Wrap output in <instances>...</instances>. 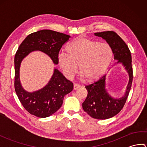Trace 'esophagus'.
Returning a JSON list of instances; mask_svg holds the SVG:
<instances>
[{
  "label": "esophagus",
  "instance_id": "obj_1",
  "mask_svg": "<svg viewBox=\"0 0 147 147\" xmlns=\"http://www.w3.org/2000/svg\"><path fill=\"white\" fill-rule=\"evenodd\" d=\"M74 90H77V89H78L80 87V85H78V84H76V83H74Z\"/></svg>",
  "mask_w": 147,
  "mask_h": 147
}]
</instances>
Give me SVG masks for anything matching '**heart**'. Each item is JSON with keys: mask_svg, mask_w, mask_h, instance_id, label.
Returning <instances> with one entry per match:
<instances>
[{"mask_svg": "<svg viewBox=\"0 0 147 147\" xmlns=\"http://www.w3.org/2000/svg\"><path fill=\"white\" fill-rule=\"evenodd\" d=\"M67 54L62 52L58 64L62 73L71 78L78 70L86 82H92L104 75L112 61V51L107 43H100L86 37L79 36L66 47Z\"/></svg>", "mask_w": 147, "mask_h": 147, "instance_id": "1", "label": "heart"}]
</instances>
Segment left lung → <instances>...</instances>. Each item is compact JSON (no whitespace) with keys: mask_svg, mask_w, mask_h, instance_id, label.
<instances>
[{"mask_svg":"<svg viewBox=\"0 0 147 147\" xmlns=\"http://www.w3.org/2000/svg\"><path fill=\"white\" fill-rule=\"evenodd\" d=\"M95 35L106 40L111 47L114 59L117 63L123 64L129 74V83L124 96L114 98L109 95L105 89L106 75L103 76L97 82L85 86L88 91L85 100L82 104L83 110L92 117L97 119H106L117 114L128 97L133 82V66L131 52L121 37L112 31L95 33Z\"/></svg>","mask_w":147,"mask_h":147,"instance_id":"left-lung-1","label":"left lung"}]
</instances>
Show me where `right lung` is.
I'll return each mask as SVG.
<instances>
[{
    "label": "right lung",
    "mask_w": 147,
    "mask_h": 147,
    "mask_svg": "<svg viewBox=\"0 0 147 147\" xmlns=\"http://www.w3.org/2000/svg\"><path fill=\"white\" fill-rule=\"evenodd\" d=\"M69 35L51 30H43L31 33L21 43L14 57V88L24 108L38 117H47L57 111L63 103L64 96L73 89V84L55 69L47 85L34 92H28L22 87L20 68L22 60L30 52L39 51L45 53L55 64H58L59 53Z\"/></svg>",
    "instance_id": "add662e5"
}]
</instances>
